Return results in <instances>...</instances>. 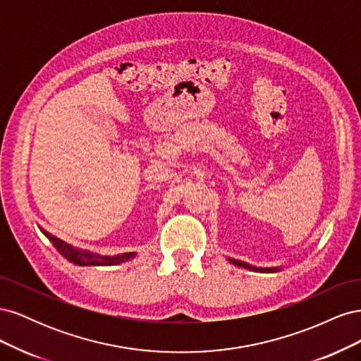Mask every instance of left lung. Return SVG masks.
Wrapping results in <instances>:
<instances>
[{"instance_id": "1", "label": "left lung", "mask_w": 361, "mask_h": 361, "mask_svg": "<svg viewBox=\"0 0 361 361\" xmlns=\"http://www.w3.org/2000/svg\"><path fill=\"white\" fill-rule=\"evenodd\" d=\"M228 262H232V264L236 265V267H243V268H247V269H251V271H259V272H277V271H280V268H256V267H251V265L245 264V262L235 260V259H228Z\"/></svg>"}]
</instances>
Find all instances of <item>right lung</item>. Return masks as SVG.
I'll use <instances>...</instances> for the list:
<instances>
[{"mask_svg":"<svg viewBox=\"0 0 361 361\" xmlns=\"http://www.w3.org/2000/svg\"><path fill=\"white\" fill-rule=\"evenodd\" d=\"M43 235H45L49 241L54 244L60 253L66 257L68 260H71L72 264L80 265V267H90V265H117L122 264V262L130 260L135 257V253H123L118 256H101V255H93L90 251H82V250H76L73 247H71L69 244L63 243L61 239L56 238L54 235L42 231Z\"/></svg>","mask_w":361,"mask_h":361,"instance_id":"right-lung-1","label":"right lung"}]
</instances>
